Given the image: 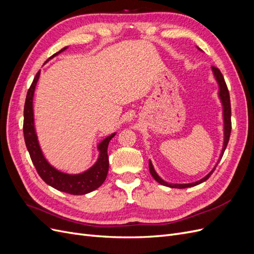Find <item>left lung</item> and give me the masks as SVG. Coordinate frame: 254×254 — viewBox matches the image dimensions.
I'll use <instances>...</instances> for the list:
<instances>
[{"mask_svg": "<svg viewBox=\"0 0 254 254\" xmlns=\"http://www.w3.org/2000/svg\"><path fill=\"white\" fill-rule=\"evenodd\" d=\"M197 49L199 51H201L198 47H197ZM212 72L214 74L215 79H216V81L218 83V97H219L220 103L222 105V118H224V144H222V149H221V152H220L219 159L217 161V163L215 164V166L213 167V170L209 174H207L206 176H204L202 179L198 180L196 182L184 183V184L168 183V182L164 181L157 174V172L155 171V168H153V165L151 163V161L149 160V172H150L151 176L153 177V179H155L157 182H159L160 184H162V186H164V187H168V188H171V189H187V188H191V187L198 186V184H200V183L206 181L207 179L210 178L211 175L215 171V168H216V166L218 165L219 161L221 160L222 156H224V152H225V150L227 148V145H228V142H229V139H230V133H231V104H230V95H229V91H228V88H227L226 81L224 79V76H222L221 72L218 70V68L215 67V66H212Z\"/></svg>", "mask_w": 254, "mask_h": 254, "instance_id": "obj_1", "label": "left lung"}]
</instances>
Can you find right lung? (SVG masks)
I'll list each match as a JSON object with an SVG mask.
<instances>
[{
    "instance_id": "right-lung-1",
    "label": "right lung",
    "mask_w": 254,
    "mask_h": 254,
    "mask_svg": "<svg viewBox=\"0 0 254 254\" xmlns=\"http://www.w3.org/2000/svg\"><path fill=\"white\" fill-rule=\"evenodd\" d=\"M67 47L60 50L56 54H54L50 59L57 56L58 54L65 51ZM40 71L37 73L33 80L32 86L28 89L25 105H24V123H23V132H24V140L27 150L29 152L30 159L36 167V170L42 178V180L60 191L71 195H84L91 193L102 186L107 178V174L109 170V158H108V145L112 137L115 135L114 132L97 145L99 155L97 161L93 166L89 170L80 174H66L63 173L55 167L52 166L48 160L44 158L43 152L40 148L38 136L35 129L34 123V109H33V98L35 89L37 86L38 79H39Z\"/></svg>"
}]
</instances>
